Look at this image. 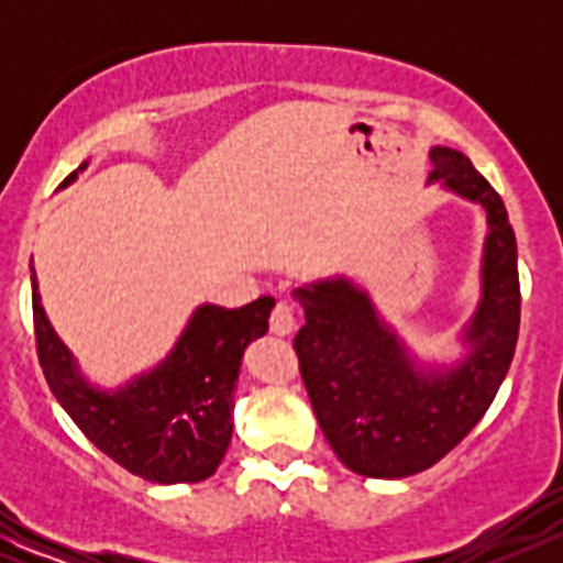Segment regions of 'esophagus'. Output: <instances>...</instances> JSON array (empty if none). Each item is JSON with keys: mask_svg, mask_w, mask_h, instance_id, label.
Listing matches in <instances>:
<instances>
[{"mask_svg": "<svg viewBox=\"0 0 563 563\" xmlns=\"http://www.w3.org/2000/svg\"><path fill=\"white\" fill-rule=\"evenodd\" d=\"M271 330L276 335H290L296 330V310H292L290 301H276L271 312Z\"/></svg>", "mask_w": 563, "mask_h": 563, "instance_id": "obj_1", "label": "esophagus"}]
</instances>
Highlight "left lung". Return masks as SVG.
Segmentation results:
<instances>
[{
  "instance_id": "1",
  "label": "left lung",
  "mask_w": 563,
  "mask_h": 563,
  "mask_svg": "<svg viewBox=\"0 0 563 563\" xmlns=\"http://www.w3.org/2000/svg\"><path fill=\"white\" fill-rule=\"evenodd\" d=\"M431 163V180L487 213L482 301L467 330L474 352L460 369L417 372L369 296L343 278L296 292L307 321L292 350L318 426L338 460L372 479L420 474L454 451L490 409L519 341V265L505 202L462 152L437 146Z\"/></svg>"
}]
</instances>
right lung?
Here are the masks:
<instances>
[{"label": "right lung", "instance_id": "obj_1", "mask_svg": "<svg viewBox=\"0 0 563 563\" xmlns=\"http://www.w3.org/2000/svg\"><path fill=\"white\" fill-rule=\"evenodd\" d=\"M273 305L262 296L239 310L200 307L152 375L107 395L76 375L73 357L47 324L33 276V330L49 389L98 451L157 485L202 482L217 471L231 445L242 352L267 332Z\"/></svg>", "mask_w": 563, "mask_h": 563}]
</instances>
